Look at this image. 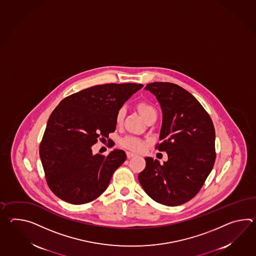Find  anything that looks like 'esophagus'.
Instances as JSON below:
<instances>
[{
  "label": "esophagus",
  "instance_id": "1",
  "mask_svg": "<svg viewBox=\"0 0 256 256\" xmlns=\"http://www.w3.org/2000/svg\"><path fill=\"white\" fill-rule=\"evenodd\" d=\"M134 156H136V154L130 152H126V157H128V159H130V158L134 157Z\"/></svg>",
  "mask_w": 256,
  "mask_h": 256
}]
</instances>
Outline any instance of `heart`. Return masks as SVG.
Segmentation results:
<instances>
[{"label":"heart","instance_id":"obj_1","mask_svg":"<svg viewBox=\"0 0 256 256\" xmlns=\"http://www.w3.org/2000/svg\"><path fill=\"white\" fill-rule=\"evenodd\" d=\"M136 108L146 122L152 118H157V110L152 104L147 101H140L138 102ZM125 114V106H120L116 114V122L118 125L122 124ZM120 144L121 147L133 152H142L146 146V142L138 136H126L120 140Z\"/></svg>","mask_w":256,"mask_h":256}]
</instances>
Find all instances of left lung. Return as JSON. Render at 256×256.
I'll return each instance as SVG.
<instances>
[{
	"mask_svg": "<svg viewBox=\"0 0 256 256\" xmlns=\"http://www.w3.org/2000/svg\"><path fill=\"white\" fill-rule=\"evenodd\" d=\"M162 110L160 143L168 160L160 164L147 157L138 174L144 191L157 203L176 206L193 198L215 164V128L202 104L181 86L156 82L146 88Z\"/></svg>",
	"mask_w": 256,
	"mask_h": 256,
	"instance_id": "1",
	"label": "left lung"
}]
</instances>
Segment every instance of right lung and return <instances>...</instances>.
I'll list each match as a JSON object with an SVG mask.
<instances>
[{
    "mask_svg": "<svg viewBox=\"0 0 256 256\" xmlns=\"http://www.w3.org/2000/svg\"><path fill=\"white\" fill-rule=\"evenodd\" d=\"M138 84H106L65 97L53 110L40 142L46 181L58 198L70 204L89 203L108 188L126 155L114 150L108 156L92 146L116 130L118 109L142 89Z\"/></svg>",
    "mask_w": 256,
    "mask_h": 256,
    "instance_id": "obj_1",
    "label": "right lung"
}]
</instances>
